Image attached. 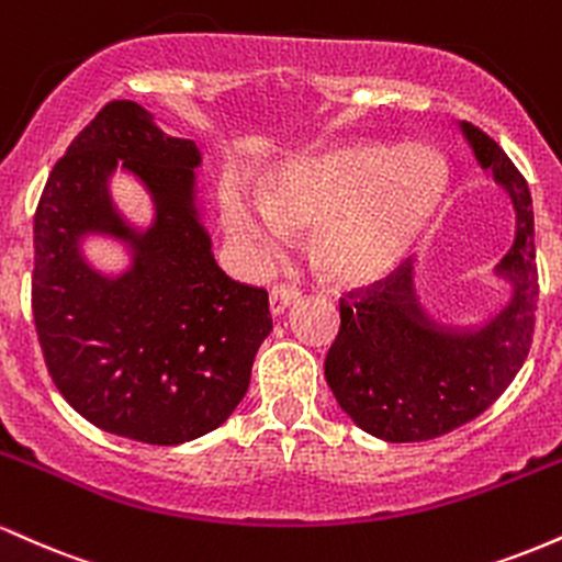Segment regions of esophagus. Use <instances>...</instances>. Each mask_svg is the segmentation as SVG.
Returning a JSON list of instances; mask_svg holds the SVG:
<instances>
[{"label": "esophagus", "mask_w": 562, "mask_h": 562, "mask_svg": "<svg viewBox=\"0 0 562 562\" xmlns=\"http://www.w3.org/2000/svg\"><path fill=\"white\" fill-rule=\"evenodd\" d=\"M301 299V290L295 285H290V282H277L272 288V312L274 314H282L290 303H295Z\"/></svg>", "instance_id": "esophagus-1"}]
</instances>
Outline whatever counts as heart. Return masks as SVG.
Listing matches in <instances>:
<instances>
[{
    "label": "heart",
    "instance_id": "b5f03b06",
    "mask_svg": "<svg viewBox=\"0 0 562 562\" xmlns=\"http://www.w3.org/2000/svg\"><path fill=\"white\" fill-rule=\"evenodd\" d=\"M441 158L428 147L357 142L293 164L261 203L232 195V235L274 254L285 229H317L322 267L340 280H364L415 243L441 200Z\"/></svg>",
    "mask_w": 562,
    "mask_h": 562
}]
</instances>
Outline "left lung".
<instances>
[{"mask_svg":"<svg viewBox=\"0 0 562 562\" xmlns=\"http://www.w3.org/2000/svg\"><path fill=\"white\" fill-rule=\"evenodd\" d=\"M462 132L483 169L507 187L518 214L515 245L499 263L513 280V301L475 335L438 330L417 301L409 259L383 280L340 295L327 385L359 428L393 443L430 441L475 420L513 383L533 340L539 272L531 192L486 132L473 124H462Z\"/></svg>","mask_w":562,"mask_h":562,"instance_id":"obj_1","label":"left lung"}]
</instances>
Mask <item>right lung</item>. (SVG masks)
Listing matches in <instances>:
<instances>
[{
    "instance_id": "right-lung-1",
    "label": "right lung",
    "mask_w": 562,
    "mask_h": 562,
    "mask_svg": "<svg viewBox=\"0 0 562 562\" xmlns=\"http://www.w3.org/2000/svg\"><path fill=\"white\" fill-rule=\"evenodd\" d=\"M119 159L151 190L157 224L137 236L114 214L106 173ZM190 139L169 137L132 100H113L55 164L34 216L31 308L49 378L108 434L173 447L209 434L243 402L272 333L269 293L232 280L198 222ZM83 231L128 239L119 281L78 254Z\"/></svg>"
}]
</instances>
